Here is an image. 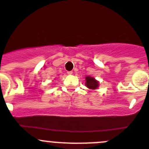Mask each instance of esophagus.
Returning <instances> with one entry per match:
<instances>
[{"mask_svg": "<svg viewBox=\"0 0 149 149\" xmlns=\"http://www.w3.org/2000/svg\"><path fill=\"white\" fill-rule=\"evenodd\" d=\"M67 74L68 75L73 74V71H68V72H67Z\"/></svg>", "mask_w": 149, "mask_h": 149, "instance_id": "obj_1", "label": "esophagus"}]
</instances>
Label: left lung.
Segmentation results:
<instances>
[{
  "label": "left lung",
  "mask_w": 149,
  "mask_h": 149,
  "mask_svg": "<svg viewBox=\"0 0 149 149\" xmlns=\"http://www.w3.org/2000/svg\"><path fill=\"white\" fill-rule=\"evenodd\" d=\"M86 82L85 85L88 88L90 89H96L98 87V82L97 80L94 79V78H92L91 76H87L86 78Z\"/></svg>",
  "instance_id": "1"
}]
</instances>
